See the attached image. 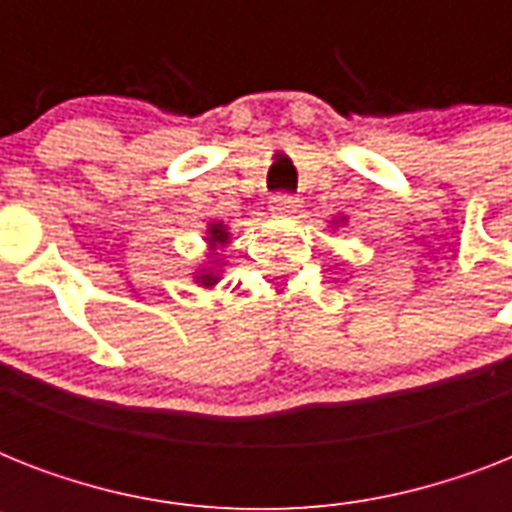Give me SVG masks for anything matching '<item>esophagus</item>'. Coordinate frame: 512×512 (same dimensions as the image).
<instances>
[{"mask_svg": "<svg viewBox=\"0 0 512 512\" xmlns=\"http://www.w3.org/2000/svg\"><path fill=\"white\" fill-rule=\"evenodd\" d=\"M297 207H300V201H297L295 196H289V193H279V196H273L271 199V215L276 217L295 215Z\"/></svg>", "mask_w": 512, "mask_h": 512, "instance_id": "esophagus-1", "label": "esophagus"}]
</instances>
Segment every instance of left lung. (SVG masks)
Wrapping results in <instances>:
<instances>
[{
  "label": "left lung",
  "mask_w": 512,
  "mask_h": 512,
  "mask_svg": "<svg viewBox=\"0 0 512 512\" xmlns=\"http://www.w3.org/2000/svg\"><path fill=\"white\" fill-rule=\"evenodd\" d=\"M337 223H340V225H345V223H348V217L342 215V217H340V220H332V225H337Z\"/></svg>",
  "instance_id": "1"
}]
</instances>
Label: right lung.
I'll return each instance as SVG.
<instances>
[{"label":"right lung","mask_w":512,"mask_h":512,"mask_svg":"<svg viewBox=\"0 0 512 512\" xmlns=\"http://www.w3.org/2000/svg\"><path fill=\"white\" fill-rule=\"evenodd\" d=\"M231 241V233H228V225L220 223V220H212L207 223V244H209V260L201 265L199 271L193 273V279L199 287H215L220 281V273H223V260L217 257V249H223L225 244Z\"/></svg>","instance_id":"right-lung-1"}]
</instances>
